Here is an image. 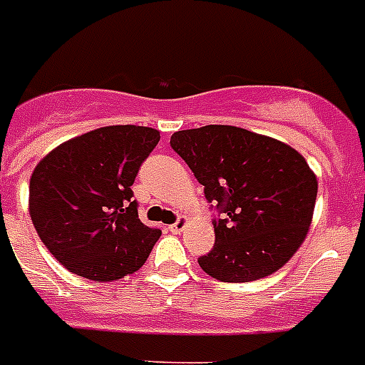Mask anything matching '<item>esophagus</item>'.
Segmentation results:
<instances>
[{"instance_id": "obj_1", "label": "esophagus", "mask_w": 365, "mask_h": 365, "mask_svg": "<svg viewBox=\"0 0 365 365\" xmlns=\"http://www.w3.org/2000/svg\"><path fill=\"white\" fill-rule=\"evenodd\" d=\"M187 227V217H180L176 223H172V225H168V229H170L172 233H182L183 229Z\"/></svg>"}]
</instances>
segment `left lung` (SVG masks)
<instances>
[{
    "mask_svg": "<svg viewBox=\"0 0 365 365\" xmlns=\"http://www.w3.org/2000/svg\"><path fill=\"white\" fill-rule=\"evenodd\" d=\"M172 149L193 170L205 197L222 212L216 244L199 257L222 282L269 277L305 240L318 182L305 157L280 140L229 125L178 130Z\"/></svg>",
    "mask_w": 365,
    "mask_h": 365,
    "instance_id": "left-lung-1",
    "label": "left lung"
}]
</instances>
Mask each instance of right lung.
I'll return each instance as SVG.
<instances>
[{"label": "right lung", "mask_w": 365, "mask_h": 365, "mask_svg": "<svg viewBox=\"0 0 365 365\" xmlns=\"http://www.w3.org/2000/svg\"><path fill=\"white\" fill-rule=\"evenodd\" d=\"M155 128L102 126L60 143L30 178V217L47 250L94 282H113L145 263L159 229L138 217L130 185L159 143Z\"/></svg>", "instance_id": "add662e5"}]
</instances>
